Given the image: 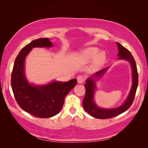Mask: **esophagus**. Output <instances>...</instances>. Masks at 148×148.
<instances>
[{"mask_svg":"<svg viewBox=\"0 0 148 148\" xmlns=\"http://www.w3.org/2000/svg\"><path fill=\"white\" fill-rule=\"evenodd\" d=\"M77 83L82 84L84 82L85 77L84 76H82V75H79V76L77 77Z\"/></svg>","mask_w":148,"mask_h":148,"instance_id":"34e87169","label":"esophagus"}]
</instances>
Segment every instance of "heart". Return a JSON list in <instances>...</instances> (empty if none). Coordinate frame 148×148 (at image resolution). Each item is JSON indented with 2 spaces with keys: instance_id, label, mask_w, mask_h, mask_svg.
I'll list each match as a JSON object with an SVG mask.
<instances>
[{
  "instance_id": "obj_1",
  "label": "heart",
  "mask_w": 148,
  "mask_h": 148,
  "mask_svg": "<svg viewBox=\"0 0 148 148\" xmlns=\"http://www.w3.org/2000/svg\"><path fill=\"white\" fill-rule=\"evenodd\" d=\"M99 51V49L97 47H89L85 49L82 53V56L84 59L91 60L95 58V63L101 65L104 63L106 60V53L104 51Z\"/></svg>"
}]
</instances>
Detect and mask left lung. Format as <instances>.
I'll use <instances>...</instances> for the list:
<instances>
[{
	"label": "left lung",
	"mask_w": 148,
	"mask_h": 148,
	"mask_svg": "<svg viewBox=\"0 0 148 148\" xmlns=\"http://www.w3.org/2000/svg\"><path fill=\"white\" fill-rule=\"evenodd\" d=\"M117 47H118L119 59H124L128 61L131 65L132 71V85L129 92V95L127 97L124 104L121 106L112 109H105L98 107L95 103L93 101L95 89V82L91 77L86 80V84H85L86 88V95H85L83 106L86 111L92 117H94L97 119H108L112 117H116L118 115L123 113L126 110H128L133 102L135 94H136L138 84V74L137 67L136 62L134 61L133 56H132L131 52L128 49L125 48L121 44L117 42ZM108 67H106L104 69L97 72L93 74V78L99 77L102 76L106 72Z\"/></svg>",
	"instance_id": "obj_1"
}]
</instances>
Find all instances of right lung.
<instances>
[{
	"mask_svg": "<svg viewBox=\"0 0 148 148\" xmlns=\"http://www.w3.org/2000/svg\"><path fill=\"white\" fill-rule=\"evenodd\" d=\"M53 45L47 38H38L26 45L15 60L11 86L15 98L24 111L35 117L48 118L61 111L66 95L77 84L76 79L66 82H53L44 86L30 84L25 76V59L32 47H49Z\"/></svg>",
	"mask_w": 148,
	"mask_h": 148,
	"instance_id": "add662e5",
	"label": "right lung"
}]
</instances>
